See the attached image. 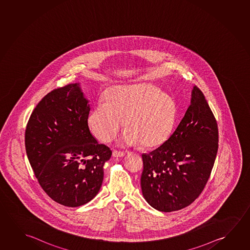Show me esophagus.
Here are the masks:
<instances>
[{"label":"esophagus","instance_id":"34e87169","mask_svg":"<svg viewBox=\"0 0 250 250\" xmlns=\"http://www.w3.org/2000/svg\"><path fill=\"white\" fill-rule=\"evenodd\" d=\"M112 155L114 156V157H117V158H122L124 157L125 153L123 152V151H119V150H113L112 151Z\"/></svg>","mask_w":250,"mask_h":250}]
</instances>
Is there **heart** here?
Here are the masks:
<instances>
[{"label": "heart", "instance_id": "1", "mask_svg": "<svg viewBox=\"0 0 250 250\" xmlns=\"http://www.w3.org/2000/svg\"><path fill=\"white\" fill-rule=\"evenodd\" d=\"M175 100L152 84L118 85L108 90L89 117V126L98 139L107 142L123 125L124 140L146 148L160 146L169 138L177 119Z\"/></svg>", "mask_w": 250, "mask_h": 250}]
</instances>
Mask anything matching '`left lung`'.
Wrapping results in <instances>:
<instances>
[{"instance_id":"1","label":"left lung","mask_w":250,"mask_h":250,"mask_svg":"<svg viewBox=\"0 0 250 250\" xmlns=\"http://www.w3.org/2000/svg\"><path fill=\"white\" fill-rule=\"evenodd\" d=\"M218 150V127L204 93L193 87L190 104L177 129L158 149L143 154V196L159 211L192 204L210 177Z\"/></svg>"}]
</instances>
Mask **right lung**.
Instances as JSON below:
<instances>
[{
	"label": "right lung",
	"instance_id": "right-lung-1",
	"mask_svg": "<svg viewBox=\"0 0 250 250\" xmlns=\"http://www.w3.org/2000/svg\"><path fill=\"white\" fill-rule=\"evenodd\" d=\"M87 103L79 84L54 89L34 109L25 131L27 158L39 184L51 199L67 207L96 196L111 156L90 131Z\"/></svg>",
	"mask_w": 250,
	"mask_h": 250
}]
</instances>
